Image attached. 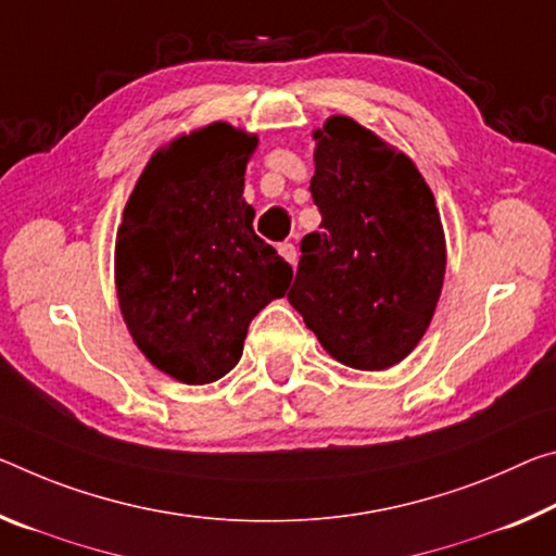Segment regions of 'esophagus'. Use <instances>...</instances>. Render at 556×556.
Masks as SVG:
<instances>
[{
    "label": "esophagus",
    "mask_w": 556,
    "mask_h": 556,
    "mask_svg": "<svg viewBox=\"0 0 556 556\" xmlns=\"http://www.w3.org/2000/svg\"><path fill=\"white\" fill-rule=\"evenodd\" d=\"M279 254L281 257H285L289 264H296V247L292 244V242H285V244H279Z\"/></svg>",
    "instance_id": "obj_1"
}]
</instances>
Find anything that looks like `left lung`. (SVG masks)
I'll use <instances>...</instances> for the list:
<instances>
[{
  "instance_id": "8db88e82",
  "label": "left lung",
  "mask_w": 556,
  "mask_h": 556,
  "mask_svg": "<svg viewBox=\"0 0 556 556\" xmlns=\"http://www.w3.org/2000/svg\"><path fill=\"white\" fill-rule=\"evenodd\" d=\"M319 232L302 240L289 304L326 354L386 371L418 346L445 279V232L416 163L349 116L314 130Z\"/></svg>"
}]
</instances>
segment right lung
Instances as JSON below:
<instances>
[{"label":"right lung","mask_w":556,"mask_h":556,"mask_svg":"<svg viewBox=\"0 0 556 556\" xmlns=\"http://www.w3.org/2000/svg\"><path fill=\"white\" fill-rule=\"evenodd\" d=\"M260 138L225 121L157 148L123 210L116 294L157 371L213 383L242 356L250 321L285 296L292 267L252 230L244 170Z\"/></svg>","instance_id":"add662e5"}]
</instances>
